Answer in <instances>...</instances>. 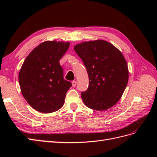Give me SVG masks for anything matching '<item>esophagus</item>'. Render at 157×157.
<instances>
[{"label": "esophagus", "instance_id": "obj_1", "mask_svg": "<svg viewBox=\"0 0 157 157\" xmlns=\"http://www.w3.org/2000/svg\"><path fill=\"white\" fill-rule=\"evenodd\" d=\"M71 83H72V86H73V87H75V86L77 84V82L76 81H73Z\"/></svg>", "mask_w": 157, "mask_h": 157}]
</instances>
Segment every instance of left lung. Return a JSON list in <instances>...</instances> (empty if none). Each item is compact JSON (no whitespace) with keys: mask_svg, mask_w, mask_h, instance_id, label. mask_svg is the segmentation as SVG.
Listing matches in <instances>:
<instances>
[{"mask_svg":"<svg viewBox=\"0 0 157 157\" xmlns=\"http://www.w3.org/2000/svg\"><path fill=\"white\" fill-rule=\"evenodd\" d=\"M74 50L87 70L89 86L81 93L88 108L105 111L121 98L128 84L129 71L122 53L103 40L84 42Z\"/></svg>","mask_w":157,"mask_h":157,"instance_id":"1","label":"left lung"}]
</instances>
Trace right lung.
Listing matches in <instances>:
<instances>
[{"mask_svg":"<svg viewBox=\"0 0 157 157\" xmlns=\"http://www.w3.org/2000/svg\"><path fill=\"white\" fill-rule=\"evenodd\" d=\"M69 42L46 41L26 57L19 73L24 98L42 113L58 111L64 105L66 93L72 86L63 78L60 59L69 47Z\"/></svg>","mask_w":157,"mask_h":157,"instance_id":"right-lung-1","label":"right lung"}]
</instances>
